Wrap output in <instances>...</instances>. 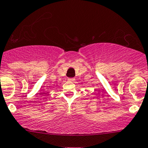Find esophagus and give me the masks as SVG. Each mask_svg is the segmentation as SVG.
Returning a JSON list of instances; mask_svg holds the SVG:
<instances>
[{
	"label": "esophagus",
	"instance_id": "34e87169",
	"mask_svg": "<svg viewBox=\"0 0 148 148\" xmlns=\"http://www.w3.org/2000/svg\"><path fill=\"white\" fill-rule=\"evenodd\" d=\"M68 80H69V81H71V82H74L75 79L74 78H69V79H68Z\"/></svg>",
	"mask_w": 148,
	"mask_h": 148
}]
</instances>
